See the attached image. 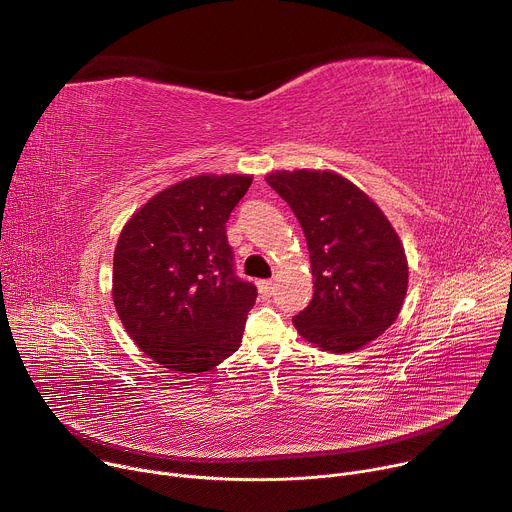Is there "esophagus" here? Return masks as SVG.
Instances as JSON below:
<instances>
[{"label":"esophagus","instance_id":"obj_1","mask_svg":"<svg viewBox=\"0 0 512 512\" xmlns=\"http://www.w3.org/2000/svg\"><path fill=\"white\" fill-rule=\"evenodd\" d=\"M273 281L271 279H263V281H259V294L263 296V298H271L273 296Z\"/></svg>","mask_w":512,"mask_h":512}]
</instances>
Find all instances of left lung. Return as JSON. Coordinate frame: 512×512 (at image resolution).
<instances>
[{
    "label": "left lung",
    "instance_id": "1",
    "mask_svg": "<svg viewBox=\"0 0 512 512\" xmlns=\"http://www.w3.org/2000/svg\"><path fill=\"white\" fill-rule=\"evenodd\" d=\"M267 184L304 229L314 298L294 316L300 336L330 352L379 338L407 294L405 249L383 210L350 180L320 170L273 172Z\"/></svg>",
    "mask_w": 512,
    "mask_h": 512
}]
</instances>
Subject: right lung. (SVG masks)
<instances>
[{
    "mask_svg": "<svg viewBox=\"0 0 512 512\" xmlns=\"http://www.w3.org/2000/svg\"><path fill=\"white\" fill-rule=\"evenodd\" d=\"M253 178L182 180L143 204L113 257V302L133 342L166 369L204 373L243 340L257 287L235 271L227 221Z\"/></svg>",
    "mask_w": 512,
    "mask_h": 512,
    "instance_id": "1",
    "label": "right lung"
}]
</instances>
